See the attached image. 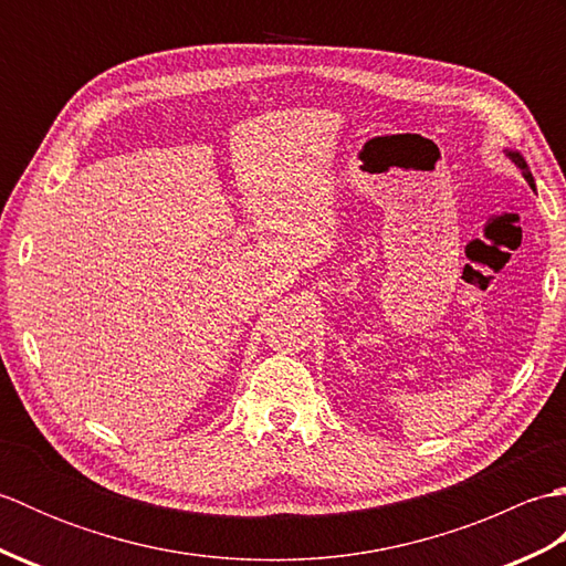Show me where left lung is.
<instances>
[{"mask_svg": "<svg viewBox=\"0 0 566 566\" xmlns=\"http://www.w3.org/2000/svg\"><path fill=\"white\" fill-rule=\"evenodd\" d=\"M503 153H506V155H509V160H511L515 167H518L521 175L525 177V182L535 189V179H533V172H531V167H527V163H525L523 155H521L518 150H503Z\"/></svg>", "mask_w": 566, "mask_h": 566, "instance_id": "left-lung-1", "label": "left lung"}]
</instances>
